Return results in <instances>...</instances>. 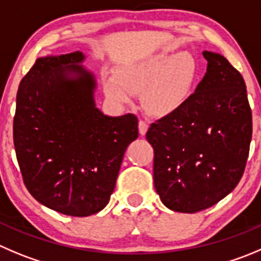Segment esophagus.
Segmentation results:
<instances>
[{
    "label": "esophagus",
    "mask_w": 261,
    "mask_h": 261,
    "mask_svg": "<svg viewBox=\"0 0 261 261\" xmlns=\"http://www.w3.org/2000/svg\"><path fill=\"white\" fill-rule=\"evenodd\" d=\"M148 129V123L146 120H140L138 123V130H140L141 136H145L146 132H147Z\"/></svg>",
    "instance_id": "obj_1"
}]
</instances>
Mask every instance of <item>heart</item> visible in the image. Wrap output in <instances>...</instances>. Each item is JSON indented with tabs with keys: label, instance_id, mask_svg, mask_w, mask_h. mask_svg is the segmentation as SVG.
<instances>
[{
	"label": "heart",
	"instance_id": "obj_1",
	"mask_svg": "<svg viewBox=\"0 0 261 261\" xmlns=\"http://www.w3.org/2000/svg\"><path fill=\"white\" fill-rule=\"evenodd\" d=\"M196 63L188 52L160 55L129 64L118 73V81L106 82V95L116 102H129L130 96L143 95L148 110L165 115L178 110L191 95Z\"/></svg>",
	"mask_w": 261,
	"mask_h": 261
}]
</instances>
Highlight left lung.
I'll return each instance as SVG.
<instances>
[{"instance_id": "obj_1", "label": "left lung", "mask_w": 261, "mask_h": 261, "mask_svg": "<svg viewBox=\"0 0 261 261\" xmlns=\"http://www.w3.org/2000/svg\"><path fill=\"white\" fill-rule=\"evenodd\" d=\"M206 74L178 110L151 124L153 183L166 207L197 213L234 190L252 136L246 84L219 54L203 51Z\"/></svg>"}]
</instances>
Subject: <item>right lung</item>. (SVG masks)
<instances>
[{
  "label": "right lung",
  "mask_w": 261,
  "mask_h": 261,
  "mask_svg": "<svg viewBox=\"0 0 261 261\" xmlns=\"http://www.w3.org/2000/svg\"><path fill=\"white\" fill-rule=\"evenodd\" d=\"M76 51L37 59L21 79L14 146L24 185L44 206L88 217L108 205L126 147L138 137L135 114L111 118L95 106L93 75Z\"/></svg>",
  "instance_id": "obj_1"
}]
</instances>
